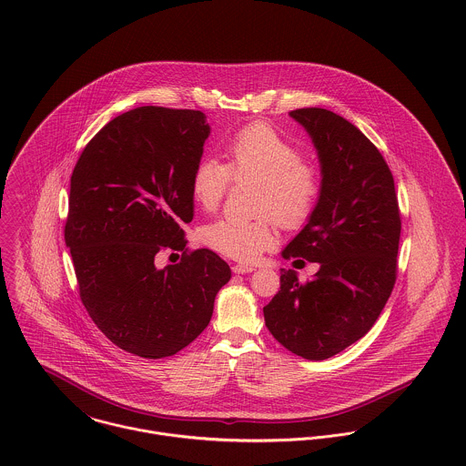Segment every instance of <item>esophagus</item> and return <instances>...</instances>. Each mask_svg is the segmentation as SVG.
Segmentation results:
<instances>
[{
	"mask_svg": "<svg viewBox=\"0 0 466 466\" xmlns=\"http://www.w3.org/2000/svg\"><path fill=\"white\" fill-rule=\"evenodd\" d=\"M235 274H246V272H253L257 267L255 266H244V264H235L231 267Z\"/></svg>",
	"mask_w": 466,
	"mask_h": 466,
	"instance_id": "34e87169",
	"label": "esophagus"
}]
</instances>
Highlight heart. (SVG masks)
Here are the masks:
<instances>
[{"label":"heart","instance_id":"heart-1","mask_svg":"<svg viewBox=\"0 0 466 466\" xmlns=\"http://www.w3.org/2000/svg\"><path fill=\"white\" fill-rule=\"evenodd\" d=\"M233 183H257L255 220L217 218L200 231L202 242L238 262H253L274 240V222L285 231L305 228L321 199L323 183L318 167L303 159L301 150L267 124H249L226 145V165L200 157L192 170V196L202 209H217ZM269 218L267 219L266 217Z\"/></svg>","mask_w":466,"mask_h":466}]
</instances>
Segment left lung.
<instances>
[{"mask_svg": "<svg viewBox=\"0 0 466 466\" xmlns=\"http://www.w3.org/2000/svg\"><path fill=\"white\" fill-rule=\"evenodd\" d=\"M318 148L323 192L318 209L281 253L319 262L301 283L281 268L264 307L266 327L289 351L325 360L371 330L399 274L401 217L393 174L380 150L346 118L321 107L290 111Z\"/></svg>", "mask_w": 466, "mask_h": 466, "instance_id": "obj_1", "label": "left lung"}]
</instances>
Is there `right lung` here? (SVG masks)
Wrapping results in <instances>:
<instances>
[{
	"instance_id": "obj_1",
	"label": "right lung",
	"mask_w": 466,
	"mask_h": 466,
	"mask_svg": "<svg viewBox=\"0 0 466 466\" xmlns=\"http://www.w3.org/2000/svg\"><path fill=\"white\" fill-rule=\"evenodd\" d=\"M209 134L194 109L143 106L95 134L69 183L65 240L80 301L113 344L143 359L170 357L208 327L231 278L211 249H190L192 170ZM163 250L182 262L155 267Z\"/></svg>"
}]
</instances>
